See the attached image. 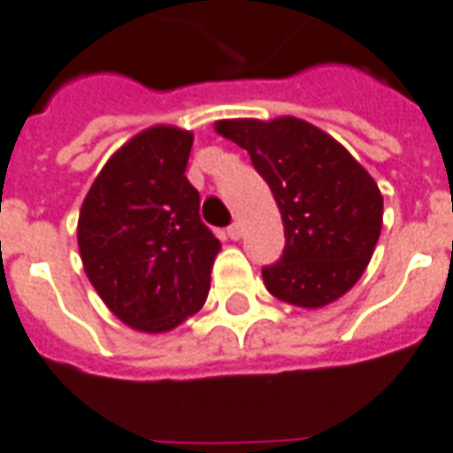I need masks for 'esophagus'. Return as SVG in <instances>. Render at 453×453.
Masks as SVG:
<instances>
[{
  "instance_id": "esophagus-1",
  "label": "esophagus",
  "mask_w": 453,
  "mask_h": 453,
  "mask_svg": "<svg viewBox=\"0 0 453 453\" xmlns=\"http://www.w3.org/2000/svg\"><path fill=\"white\" fill-rule=\"evenodd\" d=\"M240 235H242V223H233V226H227V237L230 240H240Z\"/></svg>"
}]
</instances>
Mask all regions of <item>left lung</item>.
<instances>
[{
  "label": "left lung",
  "mask_w": 453,
  "mask_h": 453,
  "mask_svg": "<svg viewBox=\"0 0 453 453\" xmlns=\"http://www.w3.org/2000/svg\"><path fill=\"white\" fill-rule=\"evenodd\" d=\"M216 129L248 150L280 205L287 242L280 259L262 267L267 292L303 309L336 302L378 245V183L336 139L296 117L223 119Z\"/></svg>",
  "instance_id": "obj_1"
}]
</instances>
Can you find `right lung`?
I'll list each match as a JSON object with an SVG mask.
<instances>
[{"label":"right lung","mask_w":453,"mask_h":453,"mask_svg":"<svg viewBox=\"0 0 453 453\" xmlns=\"http://www.w3.org/2000/svg\"><path fill=\"white\" fill-rule=\"evenodd\" d=\"M194 134L151 127L129 139L85 196L78 248L88 280L132 328L161 334L203 306L220 250L186 179Z\"/></svg>","instance_id":"right-lung-1"}]
</instances>
